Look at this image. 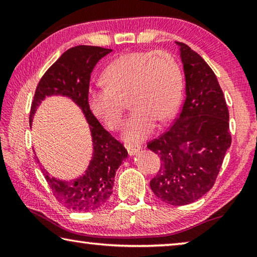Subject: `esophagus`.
<instances>
[{
  "label": "esophagus",
  "mask_w": 257,
  "mask_h": 257,
  "mask_svg": "<svg viewBox=\"0 0 257 257\" xmlns=\"http://www.w3.org/2000/svg\"><path fill=\"white\" fill-rule=\"evenodd\" d=\"M127 151H128L129 155H135L137 152L141 151V146L136 145V144H129V145H127Z\"/></svg>",
  "instance_id": "esophagus-1"
}]
</instances>
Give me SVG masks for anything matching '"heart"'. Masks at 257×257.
I'll return each mask as SVG.
<instances>
[{"label":"heart","instance_id":"heart-1","mask_svg":"<svg viewBox=\"0 0 257 257\" xmlns=\"http://www.w3.org/2000/svg\"><path fill=\"white\" fill-rule=\"evenodd\" d=\"M105 85L88 92V105L107 128L118 130L123 123L124 101L132 114L124 125L129 143L144 141L156 121L163 123L176 114L181 101L182 77L171 54L164 51H138L120 55L103 72Z\"/></svg>","mask_w":257,"mask_h":257}]
</instances>
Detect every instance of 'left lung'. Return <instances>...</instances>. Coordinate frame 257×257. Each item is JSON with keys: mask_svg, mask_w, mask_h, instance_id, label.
Wrapping results in <instances>:
<instances>
[{"mask_svg": "<svg viewBox=\"0 0 257 257\" xmlns=\"http://www.w3.org/2000/svg\"><path fill=\"white\" fill-rule=\"evenodd\" d=\"M176 44L184 64L185 103L171 128L147 143V149L162 161L151 189L161 201L180 206L197 201L214 185L231 135L228 106L215 73L188 45Z\"/></svg>", "mask_w": 257, "mask_h": 257, "instance_id": "1", "label": "left lung"}]
</instances>
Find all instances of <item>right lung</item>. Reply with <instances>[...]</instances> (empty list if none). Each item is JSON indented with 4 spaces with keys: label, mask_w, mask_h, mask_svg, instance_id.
Here are the masks:
<instances>
[{
    "label": "right lung",
    "mask_w": 257,
    "mask_h": 257,
    "mask_svg": "<svg viewBox=\"0 0 257 257\" xmlns=\"http://www.w3.org/2000/svg\"><path fill=\"white\" fill-rule=\"evenodd\" d=\"M111 51L99 46L79 45L64 52L41 78L30 107L29 122H32L43 99L51 95H62L81 108L89 124L94 152L84 176L63 181L42 169L55 198L72 211L88 212L103 205L113 191L116 169L128 156L123 144L102 127L88 105L90 73L98 61ZM37 162L40 163L38 159Z\"/></svg>",
    "instance_id": "1"
}]
</instances>
